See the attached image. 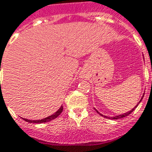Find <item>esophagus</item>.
<instances>
[{
    "instance_id": "34e87169",
    "label": "esophagus",
    "mask_w": 152,
    "mask_h": 152,
    "mask_svg": "<svg viewBox=\"0 0 152 152\" xmlns=\"http://www.w3.org/2000/svg\"><path fill=\"white\" fill-rule=\"evenodd\" d=\"M82 77L83 78V77H85V74H82Z\"/></svg>"
}]
</instances>
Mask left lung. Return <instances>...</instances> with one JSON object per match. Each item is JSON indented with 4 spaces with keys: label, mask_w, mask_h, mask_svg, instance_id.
Instances as JSON below:
<instances>
[{
    "label": "left lung",
    "mask_w": 152,
    "mask_h": 152,
    "mask_svg": "<svg viewBox=\"0 0 152 152\" xmlns=\"http://www.w3.org/2000/svg\"><path fill=\"white\" fill-rule=\"evenodd\" d=\"M143 94H145V93H143ZM143 96H144V95H142V98H141V100L139 101V102H138V104H139L140 102H142V100ZM138 104L136 105V106H134V108H133L131 110H129V111H128V112L124 113V114H122V115H115V116H112V117H108V116H105V115H102V114H100V113L98 112V110H96L95 108V110L96 111V112L98 113L99 115H101L102 116H103V117H105V118H106V119H122V118H124V117H126V116H128L129 115H130L131 113L133 112V110H135V108H137V106L138 105Z\"/></svg>",
    "instance_id": "left-lung-1"
}]
</instances>
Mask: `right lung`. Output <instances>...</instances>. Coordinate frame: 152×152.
<instances>
[{
  "label": "right lung",
  "instance_id": "1",
  "mask_svg": "<svg viewBox=\"0 0 152 152\" xmlns=\"http://www.w3.org/2000/svg\"><path fill=\"white\" fill-rule=\"evenodd\" d=\"M62 110H63V106L61 105V107H60V109L57 110L56 112H55L53 115L48 116V117H47V118H44V119H38V120H29V119H23V120H25L26 122L34 123V124H42V123L49 122V121H51V120H53L54 119L57 118L58 116L61 115V112H62Z\"/></svg>",
  "mask_w": 152,
  "mask_h": 152
}]
</instances>
